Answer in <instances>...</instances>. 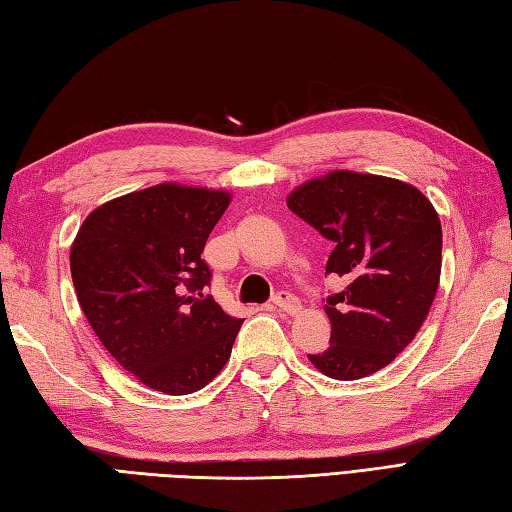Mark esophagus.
<instances>
[{
  "instance_id": "obj_1",
  "label": "esophagus",
  "mask_w": 512,
  "mask_h": 512,
  "mask_svg": "<svg viewBox=\"0 0 512 512\" xmlns=\"http://www.w3.org/2000/svg\"><path fill=\"white\" fill-rule=\"evenodd\" d=\"M271 302H274L280 311H287V314H296V311L300 309L298 298L294 294H289V291H278Z\"/></svg>"
}]
</instances>
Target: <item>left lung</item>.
Here are the masks:
<instances>
[{
	"mask_svg": "<svg viewBox=\"0 0 512 512\" xmlns=\"http://www.w3.org/2000/svg\"><path fill=\"white\" fill-rule=\"evenodd\" d=\"M287 207L333 243L325 274L347 283L325 300L331 340L311 364L333 380L384 369L420 331L440 285V216L409 183L347 170L300 185Z\"/></svg>",
	"mask_w": 512,
	"mask_h": 512,
	"instance_id": "left-lung-1",
	"label": "left lung"
}]
</instances>
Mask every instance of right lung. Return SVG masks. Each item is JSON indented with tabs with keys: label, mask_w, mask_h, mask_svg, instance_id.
<instances>
[{
	"label": "right lung",
	"mask_w": 512,
	"mask_h": 512,
	"mask_svg": "<svg viewBox=\"0 0 512 512\" xmlns=\"http://www.w3.org/2000/svg\"><path fill=\"white\" fill-rule=\"evenodd\" d=\"M232 196L163 183L97 207L70 249L72 283L110 356L168 395L210 384L243 325L205 294L201 258Z\"/></svg>",
	"instance_id": "add662e5"
}]
</instances>
